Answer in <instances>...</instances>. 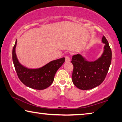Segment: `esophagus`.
I'll use <instances>...</instances> for the list:
<instances>
[{
	"label": "esophagus",
	"instance_id": "1",
	"mask_svg": "<svg viewBox=\"0 0 122 122\" xmlns=\"http://www.w3.org/2000/svg\"><path fill=\"white\" fill-rule=\"evenodd\" d=\"M65 61H66V62H70V58L69 57V56H65Z\"/></svg>",
	"mask_w": 122,
	"mask_h": 122
}]
</instances>
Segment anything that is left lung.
I'll use <instances>...</instances> for the list:
<instances>
[{"label":"left lung","mask_w":122,"mask_h":122,"mask_svg":"<svg viewBox=\"0 0 122 122\" xmlns=\"http://www.w3.org/2000/svg\"><path fill=\"white\" fill-rule=\"evenodd\" d=\"M102 41L105 44L104 51L97 60L87 61L80 54L73 56L72 81L79 89L89 90L95 88L100 85L106 77L111 63L112 51L104 36Z\"/></svg>","instance_id":"obj_1"}]
</instances>
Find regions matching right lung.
Segmentation results:
<instances>
[{"label": "right lung", "instance_id": "obj_1", "mask_svg": "<svg viewBox=\"0 0 122 122\" xmlns=\"http://www.w3.org/2000/svg\"><path fill=\"white\" fill-rule=\"evenodd\" d=\"M15 44L12 49V61L20 80L26 86L37 90L45 89L54 81L56 72L65 61V57L52 61L41 68L28 69L23 67L18 61L15 53Z\"/></svg>", "mask_w": 122, "mask_h": 122}]
</instances>
